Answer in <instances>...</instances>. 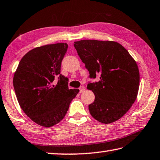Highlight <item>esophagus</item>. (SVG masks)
I'll use <instances>...</instances> for the list:
<instances>
[{
    "mask_svg": "<svg viewBox=\"0 0 160 160\" xmlns=\"http://www.w3.org/2000/svg\"><path fill=\"white\" fill-rule=\"evenodd\" d=\"M86 90V88H85V86H81L80 88H79V92L80 93H81V92H83L84 91H85Z\"/></svg>",
    "mask_w": 160,
    "mask_h": 160,
    "instance_id": "esophagus-1",
    "label": "esophagus"
}]
</instances>
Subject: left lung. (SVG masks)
I'll list each match as a JSON object with an SVG mask.
<instances>
[{"mask_svg": "<svg viewBox=\"0 0 160 160\" xmlns=\"http://www.w3.org/2000/svg\"><path fill=\"white\" fill-rule=\"evenodd\" d=\"M74 46L90 77L100 74L98 82L90 83L87 88L95 95L88 106L90 113L104 124L116 121L134 104L139 88V71L128 50L113 41L83 40Z\"/></svg>", "mask_w": 160, "mask_h": 160, "instance_id": "left-lung-1", "label": "left lung"}]
</instances>
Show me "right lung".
<instances>
[{"mask_svg": "<svg viewBox=\"0 0 160 160\" xmlns=\"http://www.w3.org/2000/svg\"><path fill=\"white\" fill-rule=\"evenodd\" d=\"M68 47L67 43H57L35 48L23 56L14 75L13 86L21 108L43 127L61 122L79 92L69 89L68 79L61 74Z\"/></svg>", "mask_w": 160, "mask_h": 160, "instance_id": "add662e5", "label": "right lung"}]
</instances>
